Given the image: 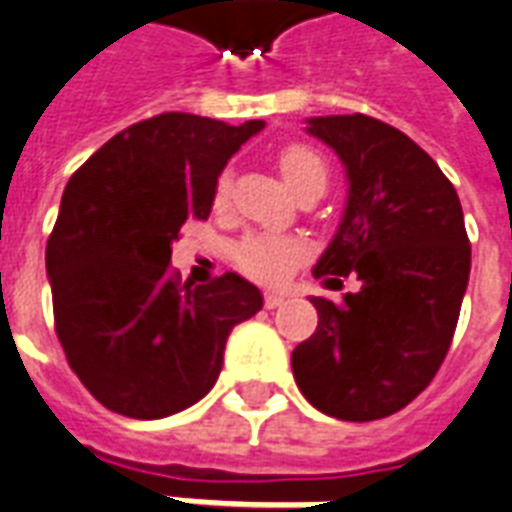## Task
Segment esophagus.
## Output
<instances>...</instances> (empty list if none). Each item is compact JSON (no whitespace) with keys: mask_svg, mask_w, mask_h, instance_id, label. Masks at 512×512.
<instances>
[{"mask_svg":"<svg viewBox=\"0 0 512 512\" xmlns=\"http://www.w3.org/2000/svg\"><path fill=\"white\" fill-rule=\"evenodd\" d=\"M282 303H284V295H282V292H265V295H263V306L265 308H276V306H282Z\"/></svg>","mask_w":512,"mask_h":512,"instance_id":"esophagus-1","label":"esophagus"}]
</instances>
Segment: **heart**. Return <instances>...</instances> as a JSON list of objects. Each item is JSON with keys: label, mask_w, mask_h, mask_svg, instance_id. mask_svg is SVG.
Masks as SVG:
<instances>
[{"label": "heart", "mask_w": 512, "mask_h": 512, "mask_svg": "<svg viewBox=\"0 0 512 512\" xmlns=\"http://www.w3.org/2000/svg\"><path fill=\"white\" fill-rule=\"evenodd\" d=\"M276 163H279L284 179L298 193H303L308 187H322L325 190L327 166L317 150H311V147L298 142L284 144L279 155H276ZM228 193V177H220L212 195V204L217 212H222L228 206ZM306 252V241L295 239V236L255 233V236H247V239L241 241L239 249H236V265L244 273H249V276L260 279V282H282L284 276L306 257Z\"/></svg>", "instance_id": "1"}]
</instances>
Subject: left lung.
Wrapping results in <instances>:
<instances>
[{
	"instance_id": "left-lung-1",
	"label": "left lung",
	"mask_w": 512,
	"mask_h": 512,
	"mask_svg": "<svg viewBox=\"0 0 512 512\" xmlns=\"http://www.w3.org/2000/svg\"><path fill=\"white\" fill-rule=\"evenodd\" d=\"M346 166L349 201L314 276L360 290L341 303L311 298L319 325L292 351L308 403L343 421L392 416L435 378L454 338L470 279V239L459 195L438 163L368 115L308 120Z\"/></svg>"
}]
</instances>
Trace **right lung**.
I'll return each mask as SVG.
<instances>
[{
    "mask_svg": "<svg viewBox=\"0 0 512 512\" xmlns=\"http://www.w3.org/2000/svg\"><path fill=\"white\" fill-rule=\"evenodd\" d=\"M263 120L163 112L123 128L74 171L45 249L56 335L104 408L163 419L209 392L233 327L263 298L239 273L193 287L171 241L206 220L220 171Z\"/></svg>",
    "mask_w": 512,
    "mask_h": 512,
    "instance_id": "add662e5",
    "label": "right lung"
}]
</instances>
